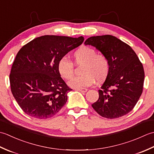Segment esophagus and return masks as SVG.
<instances>
[{
    "label": "esophagus",
    "instance_id": "esophagus-1",
    "mask_svg": "<svg viewBox=\"0 0 154 154\" xmlns=\"http://www.w3.org/2000/svg\"><path fill=\"white\" fill-rule=\"evenodd\" d=\"M77 90L81 91V92H82V93H86L87 91V89H85V88H82V89H78Z\"/></svg>",
    "mask_w": 154,
    "mask_h": 154
}]
</instances>
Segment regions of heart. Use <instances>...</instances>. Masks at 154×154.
<instances>
[{"label": "heart", "instance_id": "1", "mask_svg": "<svg viewBox=\"0 0 154 154\" xmlns=\"http://www.w3.org/2000/svg\"><path fill=\"white\" fill-rule=\"evenodd\" d=\"M72 59L76 65L83 64L81 76L74 77L69 85L75 89H82L90 86L96 80L100 83L105 80L110 71V63L106 55L97 54L91 47L82 45L75 50ZM58 71L61 76L65 79H70L74 74V65L66 57H62L58 62Z\"/></svg>", "mask_w": 154, "mask_h": 154}]
</instances>
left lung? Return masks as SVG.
<instances>
[{"instance_id":"1","label":"left lung","mask_w":154,"mask_h":154,"mask_svg":"<svg viewBox=\"0 0 154 154\" xmlns=\"http://www.w3.org/2000/svg\"><path fill=\"white\" fill-rule=\"evenodd\" d=\"M85 44L95 47L110 63L109 75L93 108L106 119L126 115L135 106L143 91L145 75L141 61L129 45L113 35L90 37Z\"/></svg>"}]
</instances>
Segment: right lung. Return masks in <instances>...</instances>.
Listing matches in <instances>:
<instances>
[{"label":"right lung","mask_w":154,"mask_h":154,"mask_svg":"<svg viewBox=\"0 0 154 154\" xmlns=\"http://www.w3.org/2000/svg\"><path fill=\"white\" fill-rule=\"evenodd\" d=\"M83 41V36L42 35L19 50L12 66L10 84L13 96L26 114L46 119L65 105L72 89L61 77L58 62Z\"/></svg>","instance_id":"1"}]
</instances>
